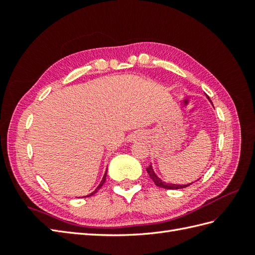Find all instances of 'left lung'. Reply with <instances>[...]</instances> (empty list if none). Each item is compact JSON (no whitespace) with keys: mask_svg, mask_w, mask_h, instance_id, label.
<instances>
[{"mask_svg":"<svg viewBox=\"0 0 255 255\" xmlns=\"http://www.w3.org/2000/svg\"><path fill=\"white\" fill-rule=\"evenodd\" d=\"M206 96H207V95H206ZM207 97H208V100L210 101L209 96H207ZM210 102H211V101H210ZM147 172H148V174H149L151 180H152V181L154 182L155 185L159 186V187H162V188H166V189H178V188H184V187H187L188 185H191V184H187V185H176V184H169V183L162 182V181L160 180V178L155 175V173L153 172V169H152V166H151V165H149V166L147 167Z\"/></svg>","mask_w":255,"mask_h":255,"instance_id":"obj_1","label":"left lung"}]
</instances>
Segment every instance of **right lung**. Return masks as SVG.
<instances>
[{"mask_svg":"<svg viewBox=\"0 0 255 255\" xmlns=\"http://www.w3.org/2000/svg\"><path fill=\"white\" fill-rule=\"evenodd\" d=\"M106 174H107V170H106V172H105V174H104V177H103V180H102V182L100 183V185L96 187V189H95V191H94L93 193H91L90 195H88V196H92V195H94V194H95V193H96L97 191H99V189H100V188H101V187L103 186V184H104V183H105V180H106ZM88 196H86V197H88Z\"/></svg>","mask_w":255,"mask_h":255,"instance_id":"1","label":"right lung"}]
</instances>
